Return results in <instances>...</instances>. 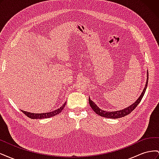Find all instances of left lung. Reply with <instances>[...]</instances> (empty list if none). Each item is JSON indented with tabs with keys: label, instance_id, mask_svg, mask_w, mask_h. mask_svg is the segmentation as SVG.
<instances>
[{
	"label": "left lung",
	"instance_id": "1",
	"mask_svg": "<svg viewBox=\"0 0 159 159\" xmlns=\"http://www.w3.org/2000/svg\"><path fill=\"white\" fill-rule=\"evenodd\" d=\"M148 74L147 72V80L146 82V85H145V88H144L143 91L142 92L141 95H140V97L139 98V99L134 102L133 105H131V106H129L128 107H127L126 109H124L120 111H113V112H108V111H105L100 109L97 105L95 104V103H93L92 101L90 99V98H89V103L91 107L92 108V109L94 111L97 113L98 115H100L101 117H106V118H111V119H117V118H121L123 117L126 116V115H129V113H131L137 107V105H139V103L141 102V101L143 98V97L144 96V94L145 93V91L147 87V84H148Z\"/></svg>",
	"mask_w": 159,
	"mask_h": 159
}]
</instances>
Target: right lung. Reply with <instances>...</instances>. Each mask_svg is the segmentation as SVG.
<instances>
[{
	"label": "right lung",
	"instance_id": "add662e5",
	"mask_svg": "<svg viewBox=\"0 0 159 159\" xmlns=\"http://www.w3.org/2000/svg\"><path fill=\"white\" fill-rule=\"evenodd\" d=\"M66 103H65L64 104H63V105L62 106L57 109L55 111H52V112H48V113H30V112H27V111H22V112L26 115V116L28 117H29L30 119H44V118H49V117H53V116H55V115L59 114L60 113H61V111H62V109H63L65 107L66 105Z\"/></svg>",
	"mask_w": 159,
	"mask_h": 159
}]
</instances>
